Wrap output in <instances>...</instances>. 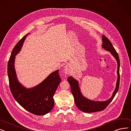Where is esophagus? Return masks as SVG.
Returning <instances> with one entry per match:
<instances>
[{"label":"esophagus","mask_w":131,"mask_h":131,"mask_svg":"<svg viewBox=\"0 0 131 131\" xmlns=\"http://www.w3.org/2000/svg\"><path fill=\"white\" fill-rule=\"evenodd\" d=\"M64 72L66 74H70L71 72V69L69 66L66 65L64 68Z\"/></svg>","instance_id":"34e87169"}]
</instances>
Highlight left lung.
Here are the masks:
<instances>
[{"mask_svg": "<svg viewBox=\"0 0 131 131\" xmlns=\"http://www.w3.org/2000/svg\"><path fill=\"white\" fill-rule=\"evenodd\" d=\"M102 47L106 51H110V53L114 57L117 62V81L116 83V88L112 93V95L108 100L105 101H95L89 99L84 96L81 92L79 86V83L72 76H69L68 78V81L70 85L72 95L74 98V101L76 105L82 112L86 113H92L98 111H103L105 109L113 100L115 95L118 91L120 82V60L119 56L117 51L114 48L111 42L105 36L102 35Z\"/></svg>", "mask_w": 131, "mask_h": 131, "instance_id": "left-lung-1", "label": "left lung"}]
</instances>
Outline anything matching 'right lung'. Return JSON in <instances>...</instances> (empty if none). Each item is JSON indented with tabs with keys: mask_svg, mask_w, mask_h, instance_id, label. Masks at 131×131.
I'll return each instance as SVG.
<instances>
[{
	"mask_svg": "<svg viewBox=\"0 0 131 131\" xmlns=\"http://www.w3.org/2000/svg\"><path fill=\"white\" fill-rule=\"evenodd\" d=\"M28 34L25 35L12 50L7 65L9 84L13 97L21 106L30 113L41 116L49 113L53 109L54 105L53 96L61 79L59 70H57L33 88H26L19 82L14 66L15 56L21 49Z\"/></svg>",
	"mask_w": 131,
	"mask_h": 131,
	"instance_id": "right-lung-1",
	"label": "right lung"
}]
</instances>
